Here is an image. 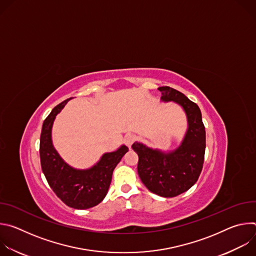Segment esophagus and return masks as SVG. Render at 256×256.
I'll return each instance as SVG.
<instances>
[{"mask_svg": "<svg viewBox=\"0 0 256 256\" xmlns=\"http://www.w3.org/2000/svg\"><path fill=\"white\" fill-rule=\"evenodd\" d=\"M134 140H136V136L132 134H128L124 136V142H126V144L128 146V148L132 147V144L134 142Z\"/></svg>", "mask_w": 256, "mask_h": 256, "instance_id": "1", "label": "esophagus"}]
</instances>
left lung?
<instances>
[{
    "label": "left lung",
    "mask_w": 256,
    "mask_h": 256,
    "mask_svg": "<svg viewBox=\"0 0 256 256\" xmlns=\"http://www.w3.org/2000/svg\"><path fill=\"white\" fill-rule=\"evenodd\" d=\"M162 102H173L184 112L188 128L177 148L169 151L148 147L134 142L132 150L138 156V173L151 192L173 198L188 190L198 179L206 151V130L200 107L184 94L170 88L160 87Z\"/></svg>",
    "instance_id": "obj_1"
}]
</instances>
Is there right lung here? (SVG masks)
Segmentation results:
<instances>
[{
	"label": "right lung",
	"mask_w": 256,
	"mask_h": 256,
	"mask_svg": "<svg viewBox=\"0 0 256 256\" xmlns=\"http://www.w3.org/2000/svg\"><path fill=\"white\" fill-rule=\"evenodd\" d=\"M72 98L56 106L42 124L40 134V163L42 172L54 194L70 208L86 210L103 200L110 186L112 172L128 151L126 144L104 153L91 167L78 169L68 164L52 142V126L56 116Z\"/></svg>",
	"instance_id": "right-lung-1"
}]
</instances>
